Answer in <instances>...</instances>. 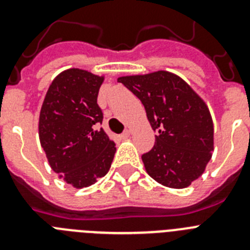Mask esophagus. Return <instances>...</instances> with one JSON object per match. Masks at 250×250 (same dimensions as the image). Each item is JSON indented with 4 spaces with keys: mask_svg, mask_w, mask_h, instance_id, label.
<instances>
[{
    "mask_svg": "<svg viewBox=\"0 0 250 250\" xmlns=\"http://www.w3.org/2000/svg\"><path fill=\"white\" fill-rule=\"evenodd\" d=\"M129 136H130V131H129V130H125V131H124L123 134L120 135V138L121 139H127Z\"/></svg>",
    "mask_w": 250,
    "mask_h": 250,
    "instance_id": "obj_1",
    "label": "esophagus"
}]
</instances>
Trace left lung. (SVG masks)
I'll return each instance as SVG.
<instances>
[{
  "label": "left lung",
  "instance_id": "left-lung-1",
  "mask_svg": "<svg viewBox=\"0 0 250 250\" xmlns=\"http://www.w3.org/2000/svg\"><path fill=\"white\" fill-rule=\"evenodd\" d=\"M118 83L141 101L156 132L152 149L141 155L146 173L165 187H189L204 173L213 151V120L208 106L171 72L123 76Z\"/></svg>",
  "mask_w": 250,
  "mask_h": 250
}]
</instances>
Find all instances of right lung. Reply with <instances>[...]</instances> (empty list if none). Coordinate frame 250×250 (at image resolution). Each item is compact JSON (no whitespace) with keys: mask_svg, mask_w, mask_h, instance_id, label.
<instances>
[{"mask_svg":"<svg viewBox=\"0 0 250 250\" xmlns=\"http://www.w3.org/2000/svg\"><path fill=\"white\" fill-rule=\"evenodd\" d=\"M104 81L86 70L68 68L55 77L43 100L39 136L51 169L81 189L107 174L114 141L103 127L98 95Z\"/></svg>","mask_w":250,"mask_h":250,"instance_id":"right-lung-1","label":"right lung"}]
</instances>
